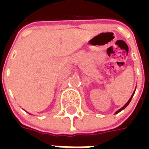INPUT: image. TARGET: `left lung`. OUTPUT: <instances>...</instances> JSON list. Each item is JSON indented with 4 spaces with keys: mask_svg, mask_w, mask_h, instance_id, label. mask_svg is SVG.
I'll return each mask as SVG.
<instances>
[{
    "mask_svg": "<svg viewBox=\"0 0 149 149\" xmlns=\"http://www.w3.org/2000/svg\"><path fill=\"white\" fill-rule=\"evenodd\" d=\"M134 93H135V92H134V93H133V94H132V95L131 98H130V99H129V100H128V102H127V103L125 104V105H124V106L122 107V108H121V109H119L118 111H116V113H118V112H120V111H122V110H123V109H125V108H126V107L128 106V104L130 103V101H131L132 98V97H133V95H134Z\"/></svg>",
    "mask_w": 149,
    "mask_h": 149,
    "instance_id": "1",
    "label": "left lung"
}]
</instances>
